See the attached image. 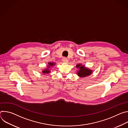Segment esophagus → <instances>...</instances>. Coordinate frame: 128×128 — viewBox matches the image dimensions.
<instances>
[{
	"instance_id": "obj_1",
	"label": "esophagus",
	"mask_w": 128,
	"mask_h": 128,
	"mask_svg": "<svg viewBox=\"0 0 128 128\" xmlns=\"http://www.w3.org/2000/svg\"><path fill=\"white\" fill-rule=\"evenodd\" d=\"M63 62H64V63H67V62H68V59H67V58H64L63 59Z\"/></svg>"
}]
</instances>
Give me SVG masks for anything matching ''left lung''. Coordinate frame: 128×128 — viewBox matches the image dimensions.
<instances>
[{"label":"left lung","instance_id":"1","mask_svg":"<svg viewBox=\"0 0 128 128\" xmlns=\"http://www.w3.org/2000/svg\"><path fill=\"white\" fill-rule=\"evenodd\" d=\"M76 67L78 69V70H77V75L80 78H86L88 76L93 72L92 70L86 67L84 65H82L80 63L77 64Z\"/></svg>","mask_w":128,"mask_h":128}]
</instances>
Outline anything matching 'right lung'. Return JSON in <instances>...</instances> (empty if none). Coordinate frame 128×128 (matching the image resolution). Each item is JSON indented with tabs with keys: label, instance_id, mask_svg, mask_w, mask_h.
I'll return each instance as SVG.
<instances>
[{
	"label": "right lung",
	"instance_id": "1",
	"mask_svg": "<svg viewBox=\"0 0 128 128\" xmlns=\"http://www.w3.org/2000/svg\"><path fill=\"white\" fill-rule=\"evenodd\" d=\"M56 63H53V62H48V65H47V67L45 68L44 69L42 70V73L44 74H48L50 72L51 70V68H52L53 67H54V66L55 65Z\"/></svg>",
	"mask_w": 128,
	"mask_h": 128
}]
</instances>
